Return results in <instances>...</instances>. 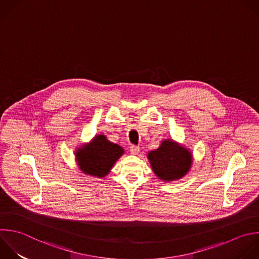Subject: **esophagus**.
<instances>
[{"instance_id": "1", "label": "esophagus", "mask_w": 259, "mask_h": 259, "mask_svg": "<svg viewBox=\"0 0 259 259\" xmlns=\"http://www.w3.org/2000/svg\"><path fill=\"white\" fill-rule=\"evenodd\" d=\"M129 150H130V152H131L132 154H137V153L140 151V148H139V146H136V145H131Z\"/></svg>"}]
</instances>
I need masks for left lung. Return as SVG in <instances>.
<instances>
[{
  "instance_id": "8db88e82",
  "label": "left lung",
  "mask_w": 259,
  "mask_h": 259,
  "mask_svg": "<svg viewBox=\"0 0 259 259\" xmlns=\"http://www.w3.org/2000/svg\"><path fill=\"white\" fill-rule=\"evenodd\" d=\"M147 158L156 177L165 182L181 179L192 164L191 152L171 139L163 140L157 149L149 151Z\"/></svg>"
}]
</instances>
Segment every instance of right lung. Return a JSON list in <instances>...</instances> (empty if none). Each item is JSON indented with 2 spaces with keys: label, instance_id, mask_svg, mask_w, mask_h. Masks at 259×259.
<instances>
[{
  "label": "right lung",
  "instance_id": "right-lung-1",
  "mask_svg": "<svg viewBox=\"0 0 259 259\" xmlns=\"http://www.w3.org/2000/svg\"><path fill=\"white\" fill-rule=\"evenodd\" d=\"M123 153L120 145L109 141L105 135H97L90 143L79 147L75 155L83 174L103 178Z\"/></svg>",
  "mask_w": 259,
  "mask_h": 259
}]
</instances>
